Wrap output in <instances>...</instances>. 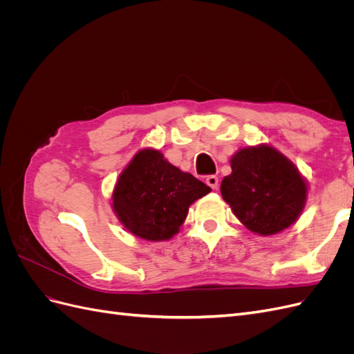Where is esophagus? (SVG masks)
Returning <instances> with one entry per match:
<instances>
[{"label":"esophagus","mask_w":354,"mask_h":354,"mask_svg":"<svg viewBox=\"0 0 354 354\" xmlns=\"http://www.w3.org/2000/svg\"><path fill=\"white\" fill-rule=\"evenodd\" d=\"M205 181H207V185H208L211 189H214V190H216V189L218 187V177H217V176H208Z\"/></svg>","instance_id":"34e87169"}]
</instances>
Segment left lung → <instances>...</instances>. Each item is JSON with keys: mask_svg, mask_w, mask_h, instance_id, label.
I'll list each match as a JSON object with an SVG mask.
<instances>
[{"mask_svg": "<svg viewBox=\"0 0 354 354\" xmlns=\"http://www.w3.org/2000/svg\"><path fill=\"white\" fill-rule=\"evenodd\" d=\"M232 173L221 196L250 232L270 236L288 229L306 207L308 185L297 165L270 145L241 147L230 158Z\"/></svg>", "mask_w": 354, "mask_h": 354, "instance_id": "1", "label": "left lung"}]
</instances>
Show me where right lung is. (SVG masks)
Listing matches in <instances>:
<instances>
[{
	"instance_id": "obj_1",
	"label": "right lung",
	"mask_w": 354,
	"mask_h": 354,
	"mask_svg": "<svg viewBox=\"0 0 354 354\" xmlns=\"http://www.w3.org/2000/svg\"><path fill=\"white\" fill-rule=\"evenodd\" d=\"M209 192L201 180L169 164L158 149L145 147L122 169L111 199L127 232L160 242L176 236L192 203Z\"/></svg>"
}]
</instances>
